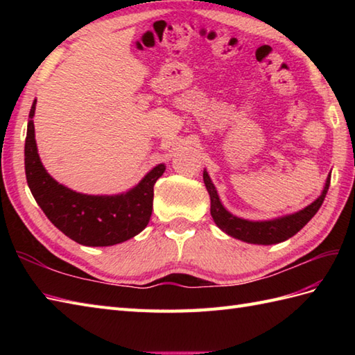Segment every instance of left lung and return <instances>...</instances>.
<instances>
[{
	"mask_svg": "<svg viewBox=\"0 0 355 355\" xmlns=\"http://www.w3.org/2000/svg\"><path fill=\"white\" fill-rule=\"evenodd\" d=\"M202 180H205L206 189L210 195V215H212L218 227L227 233V235L244 241V243L270 245L282 243V241H286L293 235H296V233L302 229L315 214H318L323 200L327 197L331 175L327 178V183L325 187H323L320 197L314 202H311L310 206L299 210L296 214L276 218V220L270 221H248L232 215L229 210H225L224 206L221 205L212 180H210L206 171L202 172Z\"/></svg>",
	"mask_w": 355,
	"mask_h": 355,
	"instance_id": "8db88e82",
	"label": "left lung"
}]
</instances>
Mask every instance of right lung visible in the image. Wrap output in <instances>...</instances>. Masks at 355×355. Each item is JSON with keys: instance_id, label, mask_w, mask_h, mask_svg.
I'll return each mask as SVG.
<instances>
[{"instance_id": "1", "label": "right lung", "mask_w": 355, "mask_h": 355, "mask_svg": "<svg viewBox=\"0 0 355 355\" xmlns=\"http://www.w3.org/2000/svg\"><path fill=\"white\" fill-rule=\"evenodd\" d=\"M36 101L28 114L24 146L26 178L45 216L64 235L88 247H107L139 235L153 214L154 184L163 175L162 163L131 191L120 195H85L59 184L45 171L35 140Z\"/></svg>"}]
</instances>
